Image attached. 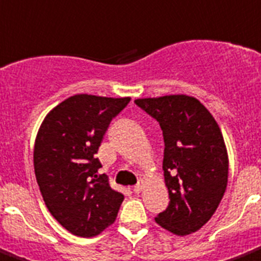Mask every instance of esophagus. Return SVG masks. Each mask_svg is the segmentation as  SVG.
I'll use <instances>...</instances> for the list:
<instances>
[{
    "mask_svg": "<svg viewBox=\"0 0 261 261\" xmlns=\"http://www.w3.org/2000/svg\"><path fill=\"white\" fill-rule=\"evenodd\" d=\"M143 187H144V180H139V181H138V185L134 186V192H135V194H139V192H142Z\"/></svg>",
    "mask_w": 261,
    "mask_h": 261,
    "instance_id": "esophagus-1",
    "label": "esophagus"
}]
</instances>
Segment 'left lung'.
Listing matches in <instances>:
<instances>
[{"label":"left lung","instance_id":"8db88e82","mask_svg":"<svg viewBox=\"0 0 261 261\" xmlns=\"http://www.w3.org/2000/svg\"><path fill=\"white\" fill-rule=\"evenodd\" d=\"M135 103L163 131L170 203L155 222L175 235H190L212 218L227 188L228 154L220 127L204 105L190 95L142 98Z\"/></svg>","mask_w":261,"mask_h":261}]
</instances>
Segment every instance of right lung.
Here are the masks:
<instances>
[{"mask_svg": "<svg viewBox=\"0 0 261 261\" xmlns=\"http://www.w3.org/2000/svg\"><path fill=\"white\" fill-rule=\"evenodd\" d=\"M130 97L76 94L56 106L43 119L34 143V172L43 201L63 228L93 238L117 219L123 194L99 174L97 158L111 119Z\"/></svg>", "mask_w": 261, "mask_h": 261, "instance_id": "right-lung-1", "label": "right lung"}]
</instances>
